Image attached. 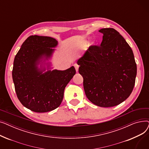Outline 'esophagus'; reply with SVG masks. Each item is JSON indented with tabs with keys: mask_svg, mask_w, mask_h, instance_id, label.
Here are the masks:
<instances>
[{
	"mask_svg": "<svg viewBox=\"0 0 149 149\" xmlns=\"http://www.w3.org/2000/svg\"><path fill=\"white\" fill-rule=\"evenodd\" d=\"M74 67H75V70H76V71L77 72H78V70H79V66L77 64H74Z\"/></svg>",
	"mask_w": 149,
	"mask_h": 149,
	"instance_id": "34e87169",
	"label": "esophagus"
}]
</instances>
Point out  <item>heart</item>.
<instances>
[{"label":"heart","mask_w":149,"mask_h":149,"mask_svg":"<svg viewBox=\"0 0 149 149\" xmlns=\"http://www.w3.org/2000/svg\"><path fill=\"white\" fill-rule=\"evenodd\" d=\"M93 43H94V42H92V44H93Z\"/></svg>","instance_id":"1"}]
</instances>
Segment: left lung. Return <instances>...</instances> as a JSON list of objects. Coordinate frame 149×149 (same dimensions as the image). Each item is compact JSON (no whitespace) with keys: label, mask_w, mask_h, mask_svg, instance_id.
<instances>
[{"label":"left lung","mask_w":149,"mask_h":149,"mask_svg":"<svg viewBox=\"0 0 149 149\" xmlns=\"http://www.w3.org/2000/svg\"><path fill=\"white\" fill-rule=\"evenodd\" d=\"M100 46H91L77 61L85 94L103 107L118 105L131 94L136 76L133 51L113 28H102Z\"/></svg>","instance_id":"1"}]
</instances>
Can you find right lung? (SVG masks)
Returning a JSON list of instances; mask_svg holds the SVG:
<instances>
[{"label": "right lung", "mask_w": 149, "mask_h": 149, "mask_svg": "<svg viewBox=\"0 0 149 149\" xmlns=\"http://www.w3.org/2000/svg\"><path fill=\"white\" fill-rule=\"evenodd\" d=\"M57 45L58 41L52 37L31 36L14 58L12 76L15 92L22 105L33 112H47L57 108L66 85L75 74L74 66L65 70H51V62L46 61Z\"/></svg>", "instance_id": "obj_1"}]
</instances>
